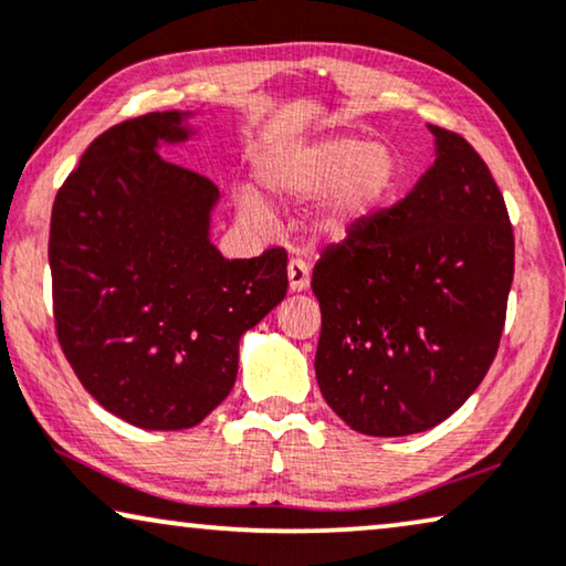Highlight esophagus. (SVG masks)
<instances>
[{"label": "esophagus", "instance_id": "esophagus-1", "mask_svg": "<svg viewBox=\"0 0 566 566\" xmlns=\"http://www.w3.org/2000/svg\"><path fill=\"white\" fill-rule=\"evenodd\" d=\"M286 276H290V290L292 292H302L310 286V266L305 259L292 256L290 264H286Z\"/></svg>", "mask_w": 566, "mask_h": 566}]
</instances>
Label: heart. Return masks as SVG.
Returning a JSON list of instances; mask_svg holds the SVG:
<instances>
[{
	"instance_id": "1",
	"label": "heart",
	"mask_w": 566,
	"mask_h": 566,
	"mask_svg": "<svg viewBox=\"0 0 566 566\" xmlns=\"http://www.w3.org/2000/svg\"><path fill=\"white\" fill-rule=\"evenodd\" d=\"M397 164L389 148L361 135L294 143L272 150L259 166V179L280 200H315V230L331 241H344L395 185ZM238 212L251 226H264L266 205L253 192L238 195Z\"/></svg>"
}]
</instances>
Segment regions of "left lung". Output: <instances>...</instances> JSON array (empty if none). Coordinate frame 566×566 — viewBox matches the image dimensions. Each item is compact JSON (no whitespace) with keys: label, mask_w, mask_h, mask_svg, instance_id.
Listing matches in <instances>:
<instances>
[{"label":"left lung","mask_w":566,"mask_h":566,"mask_svg":"<svg viewBox=\"0 0 566 566\" xmlns=\"http://www.w3.org/2000/svg\"><path fill=\"white\" fill-rule=\"evenodd\" d=\"M436 161L313 269L315 377L366 436L439 426L480 387L503 336L515 241L503 195L459 133L431 125Z\"/></svg>","instance_id":"8db88e82"}]
</instances>
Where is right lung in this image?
<instances>
[{"label":"right lung","mask_w":566,"mask_h":566,"mask_svg":"<svg viewBox=\"0 0 566 566\" xmlns=\"http://www.w3.org/2000/svg\"><path fill=\"white\" fill-rule=\"evenodd\" d=\"M187 113H150L92 140L59 189L48 261L59 344L86 392L146 431L210 416L238 374V340L286 294V251L222 259L218 187L164 161Z\"/></svg>","instance_id":"1"}]
</instances>
